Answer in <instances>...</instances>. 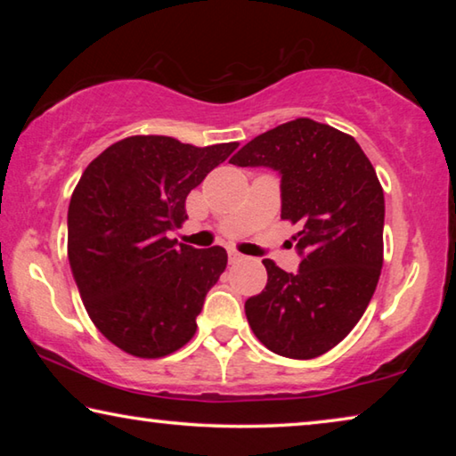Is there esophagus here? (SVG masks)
I'll list each match as a JSON object with an SVG mask.
<instances>
[{
  "label": "esophagus",
  "instance_id": "34e87169",
  "mask_svg": "<svg viewBox=\"0 0 456 456\" xmlns=\"http://www.w3.org/2000/svg\"><path fill=\"white\" fill-rule=\"evenodd\" d=\"M245 256H241L239 251H229V264H239V261H243Z\"/></svg>",
  "mask_w": 456,
  "mask_h": 456
}]
</instances>
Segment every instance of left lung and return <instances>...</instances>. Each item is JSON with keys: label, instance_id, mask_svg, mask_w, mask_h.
Listing matches in <instances>:
<instances>
[{"label": "left lung", "instance_id": "8db88e82", "mask_svg": "<svg viewBox=\"0 0 456 456\" xmlns=\"http://www.w3.org/2000/svg\"><path fill=\"white\" fill-rule=\"evenodd\" d=\"M229 163L273 168L281 219L299 225V269L264 259L267 285L245 302L247 322L280 356L318 358L356 326L380 277L384 191L374 167L350 134L312 118L267 130Z\"/></svg>", "mask_w": 456, "mask_h": 456}]
</instances>
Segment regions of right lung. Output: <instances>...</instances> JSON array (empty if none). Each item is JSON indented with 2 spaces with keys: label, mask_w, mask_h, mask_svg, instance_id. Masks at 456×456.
Here are the masks:
<instances>
[{
  "label": "right lung",
  "mask_w": 456,
  "mask_h": 456,
  "mask_svg": "<svg viewBox=\"0 0 456 456\" xmlns=\"http://www.w3.org/2000/svg\"><path fill=\"white\" fill-rule=\"evenodd\" d=\"M237 142L199 149L171 136H128L98 154L68 207V259L84 307L106 339L163 358L195 336L207 291L227 267L215 245H176L184 200Z\"/></svg>",
  "instance_id": "right-lung-1"
}]
</instances>
